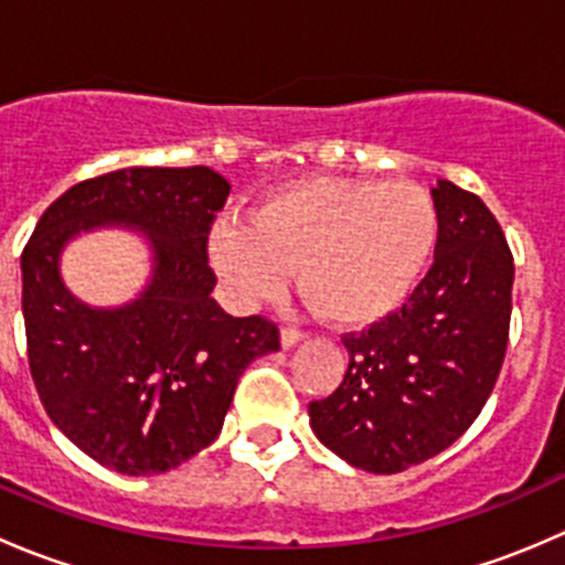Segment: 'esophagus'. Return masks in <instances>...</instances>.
<instances>
[{"mask_svg": "<svg viewBox=\"0 0 565 565\" xmlns=\"http://www.w3.org/2000/svg\"><path fill=\"white\" fill-rule=\"evenodd\" d=\"M306 330H298V328H281V344L284 347H295V344H300V341L306 339Z\"/></svg>", "mask_w": 565, "mask_h": 565, "instance_id": "34e87169", "label": "esophagus"}]
</instances>
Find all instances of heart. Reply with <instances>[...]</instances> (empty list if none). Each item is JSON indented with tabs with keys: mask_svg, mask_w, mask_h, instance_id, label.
Instances as JSON below:
<instances>
[{
	"mask_svg": "<svg viewBox=\"0 0 565 565\" xmlns=\"http://www.w3.org/2000/svg\"><path fill=\"white\" fill-rule=\"evenodd\" d=\"M437 243V204L418 182L309 177L221 221L210 259L241 300L267 298L298 267L306 298L335 324H372L415 292Z\"/></svg>",
	"mask_w": 565,
	"mask_h": 565,
	"instance_id": "1",
	"label": "heart"
}]
</instances>
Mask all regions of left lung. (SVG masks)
<instances>
[{"mask_svg": "<svg viewBox=\"0 0 565 565\" xmlns=\"http://www.w3.org/2000/svg\"><path fill=\"white\" fill-rule=\"evenodd\" d=\"M437 204L435 262L407 303L347 333L341 385L309 404L311 429L366 472H402L457 443L487 404L509 344L514 256L498 218L448 180Z\"/></svg>", "mask_w": 565, "mask_h": 565, "instance_id": "8db88e82", "label": "left lung"}]
</instances>
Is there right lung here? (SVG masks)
Returning a JSON list of instances; mask_svg holds the SVG:
<instances>
[{"mask_svg":"<svg viewBox=\"0 0 565 565\" xmlns=\"http://www.w3.org/2000/svg\"><path fill=\"white\" fill-rule=\"evenodd\" d=\"M230 182L207 167H130L67 188L21 254L30 372L56 429L122 476H156L218 437L237 380L276 352L265 317H232L210 298L207 235ZM139 231L153 273L117 310L82 305L58 256L93 228Z\"/></svg>","mask_w":565,"mask_h":565,"instance_id":"obj_1","label":"right lung"}]
</instances>
